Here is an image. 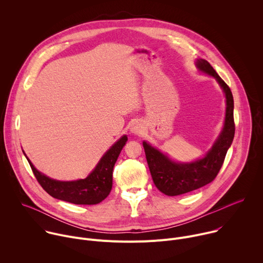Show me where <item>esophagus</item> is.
<instances>
[{
  "instance_id": "esophagus-1",
  "label": "esophagus",
  "mask_w": 263,
  "mask_h": 263,
  "mask_svg": "<svg viewBox=\"0 0 263 263\" xmlns=\"http://www.w3.org/2000/svg\"><path fill=\"white\" fill-rule=\"evenodd\" d=\"M144 131V127H143V124L141 122H134L131 127H130V132L134 135H140L142 134V132Z\"/></svg>"
}]
</instances>
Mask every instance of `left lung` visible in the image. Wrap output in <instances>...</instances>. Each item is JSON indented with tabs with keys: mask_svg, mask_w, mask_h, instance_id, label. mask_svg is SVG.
Returning <instances> with one entry per match:
<instances>
[{
	"mask_svg": "<svg viewBox=\"0 0 263 263\" xmlns=\"http://www.w3.org/2000/svg\"><path fill=\"white\" fill-rule=\"evenodd\" d=\"M196 65L200 71L213 77L219 84L226 98V116L222 130L212 147L203 158L192 162H176L146 141L142 142L154 184L162 194L170 197L196 191L212 182L223 163L235 133L234 101L231 89L208 61L197 59Z\"/></svg>",
	"mask_w": 263,
	"mask_h": 263,
	"instance_id": "8db88e82",
	"label": "left lung"
}]
</instances>
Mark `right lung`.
<instances>
[{
    "label": "right lung",
    "mask_w": 263,
    "mask_h": 263,
    "mask_svg": "<svg viewBox=\"0 0 263 263\" xmlns=\"http://www.w3.org/2000/svg\"><path fill=\"white\" fill-rule=\"evenodd\" d=\"M128 140L122 136L100 159L92 172L85 178L74 181H59L37 171L26 156L35 178L53 198L77 205H95L105 200L112 189V172L119 155Z\"/></svg>",
    "instance_id": "1"
}]
</instances>
